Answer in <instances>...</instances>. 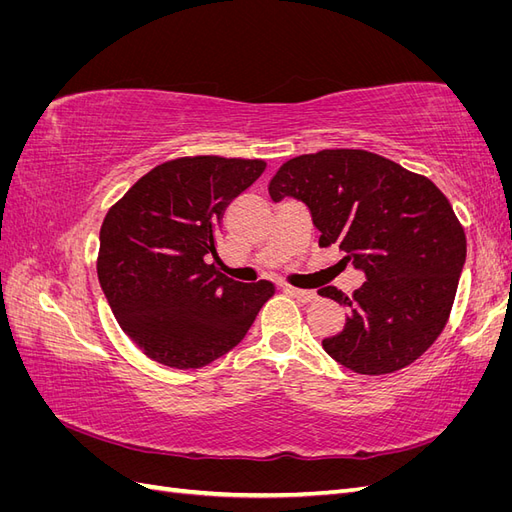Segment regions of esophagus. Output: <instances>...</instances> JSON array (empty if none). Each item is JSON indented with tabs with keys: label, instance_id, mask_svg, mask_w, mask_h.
<instances>
[{
	"label": "esophagus",
	"instance_id": "esophagus-1",
	"mask_svg": "<svg viewBox=\"0 0 512 512\" xmlns=\"http://www.w3.org/2000/svg\"><path fill=\"white\" fill-rule=\"evenodd\" d=\"M284 290L290 294V297H294L301 303H312L316 301V292L314 290H301V288H294V286H284Z\"/></svg>",
	"mask_w": 512,
	"mask_h": 512
}]
</instances>
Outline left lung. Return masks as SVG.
<instances>
[{"mask_svg":"<svg viewBox=\"0 0 512 512\" xmlns=\"http://www.w3.org/2000/svg\"><path fill=\"white\" fill-rule=\"evenodd\" d=\"M275 200L299 198L312 211L320 247L337 245L344 265L365 271L344 329L322 339L331 359L356 374L384 376L412 365L444 331L466 262V232L436 183L365 149H322L280 166Z\"/></svg>","mask_w":512,"mask_h":512,"instance_id":"left-lung-1","label":"left lung"}]
</instances>
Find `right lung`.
Returning a JSON list of instances; mask_svg holds the SVG:
<instances>
[{
  "label": "right lung",
  "mask_w": 512,
  "mask_h": 512,
  "mask_svg": "<svg viewBox=\"0 0 512 512\" xmlns=\"http://www.w3.org/2000/svg\"><path fill=\"white\" fill-rule=\"evenodd\" d=\"M265 160L188 156L138 179L100 228L98 280L126 333L151 361L200 369L235 348L271 282L241 284L218 258L224 209L262 175Z\"/></svg>",
  "instance_id": "right-lung-1"
}]
</instances>
